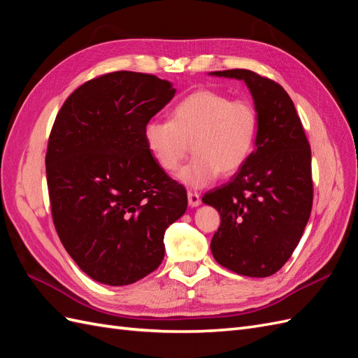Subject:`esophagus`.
<instances>
[{
  "instance_id": "34e87169",
  "label": "esophagus",
  "mask_w": 358,
  "mask_h": 358,
  "mask_svg": "<svg viewBox=\"0 0 358 358\" xmlns=\"http://www.w3.org/2000/svg\"><path fill=\"white\" fill-rule=\"evenodd\" d=\"M187 201L190 207H198L201 204V198L196 192H187Z\"/></svg>"
}]
</instances>
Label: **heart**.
Masks as SVG:
<instances>
[{"mask_svg": "<svg viewBox=\"0 0 358 358\" xmlns=\"http://www.w3.org/2000/svg\"><path fill=\"white\" fill-rule=\"evenodd\" d=\"M259 133V115L248 99H231L210 89L190 94L169 119H150L143 139L159 166L173 172L194 145L195 157L177 173L187 187L203 189L248 162Z\"/></svg>", "mask_w": 358, "mask_h": 358, "instance_id": "1", "label": "heart"}]
</instances>
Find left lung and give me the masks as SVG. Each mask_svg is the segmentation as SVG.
<instances>
[{
  "instance_id": "8db88e82",
  "label": "left lung",
  "mask_w": 358,
  "mask_h": 358,
  "mask_svg": "<svg viewBox=\"0 0 358 358\" xmlns=\"http://www.w3.org/2000/svg\"><path fill=\"white\" fill-rule=\"evenodd\" d=\"M210 76L245 81L259 115L248 162L231 181L203 198L221 215L210 248L227 269L245 277H269L290 259L310 217V145L295 104L278 83L248 69Z\"/></svg>"
}]
</instances>
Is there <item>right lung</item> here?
<instances>
[{"label":"right lung","mask_w":358,"mask_h":358,"mask_svg":"<svg viewBox=\"0 0 358 358\" xmlns=\"http://www.w3.org/2000/svg\"><path fill=\"white\" fill-rule=\"evenodd\" d=\"M176 92L168 80L117 71L72 92L54 121L45 157L54 227L101 284L127 286L157 269L164 231L187 208L186 189L143 139Z\"/></svg>","instance_id":"obj_1"}]
</instances>
